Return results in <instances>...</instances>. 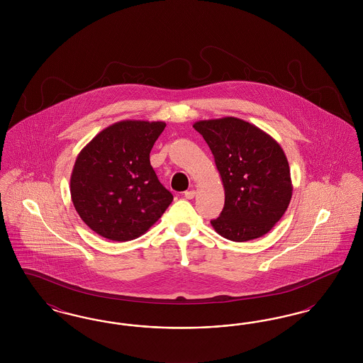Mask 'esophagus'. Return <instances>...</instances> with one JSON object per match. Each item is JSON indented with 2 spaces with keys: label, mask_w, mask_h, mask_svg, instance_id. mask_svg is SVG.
<instances>
[{
  "label": "esophagus",
  "mask_w": 363,
  "mask_h": 363,
  "mask_svg": "<svg viewBox=\"0 0 363 363\" xmlns=\"http://www.w3.org/2000/svg\"><path fill=\"white\" fill-rule=\"evenodd\" d=\"M184 196H185V199H188V200H191V199H194V196H196V190H186Z\"/></svg>",
  "instance_id": "34e87169"
}]
</instances>
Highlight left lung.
Instances as JSON below:
<instances>
[{"instance_id":"obj_1","label":"left lung","mask_w":363,"mask_h":363,"mask_svg":"<svg viewBox=\"0 0 363 363\" xmlns=\"http://www.w3.org/2000/svg\"><path fill=\"white\" fill-rule=\"evenodd\" d=\"M193 128L207 141L225 188V207L211 220L230 241L265 235L291 201L290 166L277 140L235 117L204 120Z\"/></svg>"}]
</instances>
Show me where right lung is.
<instances>
[{"label":"right lung","mask_w":363,"mask_h":363,"mask_svg":"<svg viewBox=\"0 0 363 363\" xmlns=\"http://www.w3.org/2000/svg\"><path fill=\"white\" fill-rule=\"evenodd\" d=\"M166 123L125 120L107 126L76 157L70 197L82 220L110 241L145 234L172 204L150 152Z\"/></svg>","instance_id":"right-lung-1"}]
</instances>
